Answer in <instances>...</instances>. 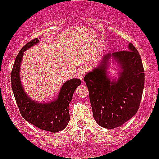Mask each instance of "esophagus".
<instances>
[{"label":"esophagus","mask_w":159,"mask_h":159,"mask_svg":"<svg viewBox=\"0 0 159 159\" xmlns=\"http://www.w3.org/2000/svg\"><path fill=\"white\" fill-rule=\"evenodd\" d=\"M85 74H86V68L82 67V68H80V69L78 70V72H77V77H79L80 79L82 81Z\"/></svg>","instance_id":"obj_1"}]
</instances>
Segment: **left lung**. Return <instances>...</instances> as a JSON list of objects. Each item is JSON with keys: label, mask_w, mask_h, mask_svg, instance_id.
<instances>
[{"label": "left lung", "mask_w": 159, "mask_h": 159, "mask_svg": "<svg viewBox=\"0 0 159 159\" xmlns=\"http://www.w3.org/2000/svg\"><path fill=\"white\" fill-rule=\"evenodd\" d=\"M116 66L117 76L109 73V62ZM93 117L103 128L115 129L133 117L139 110L144 70L140 55L129 43L128 50L106 53L85 75Z\"/></svg>", "instance_id": "obj_1"}]
</instances>
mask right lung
Wrapping results in <instances>:
<instances>
[{
    "label": "right lung",
    "instance_id": "obj_1",
    "mask_svg": "<svg viewBox=\"0 0 159 159\" xmlns=\"http://www.w3.org/2000/svg\"><path fill=\"white\" fill-rule=\"evenodd\" d=\"M41 38H35L20 51L11 72V87L21 116L36 127L56 133L67 127L70 116L68 106L75 90L82 82L78 78L67 80L60 88L57 98L48 102H39L29 96L24 89L20 79L21 62L24 53L37 45Z\"/></svg>",
    "mask_w": 159,
    "mask_h": 159
}]
</instances>
